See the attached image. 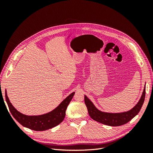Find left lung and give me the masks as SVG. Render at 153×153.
<instances>
[{
	"label": "left lung",
	"instance_id": "1",
	"mask_svg": "<svg viewBox=\"0 0 153 153\" xmlns=\"http://www.w3.org/2000/svg\"><path fill=\"white\" fill-rule=\"evenodd\" d=\"M146 85L140 99L137 105L127 112L121 113H109L102 112L97 108L93 103L84 95V101L90 117L94 121L110 126H119L126 124L140 112L145 100Z\"/></svg>",
	"mask_w": 153,
	"mask_h": 153
}]
</instances>
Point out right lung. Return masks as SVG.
I'll return each instance as SVG.
<instances>
[{
	"instance_id": "1",
	"label": "right lung",
	"mask_w": 153,
	"mask_h": 153,
	"mask_svg": "<svg viewBox=\"0 0 153 153\" xmlns=\"http://www.w3.org/2000/svg\"><path fill=\"white\" fill-rule=\"evenodd\" d=\"M6 100L9 109L16 121L23 126L34 131H45L57 126L62 123L66 115V110L75 92H73L64 99L52 111L39 115H27L23 114L14 107L9 100L6 89Z\"/></svg>"
}]
</instances>
